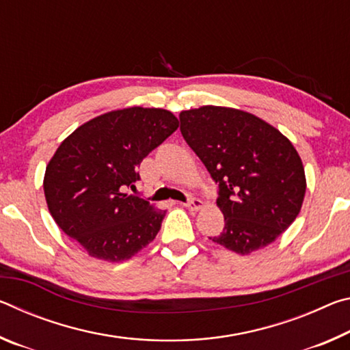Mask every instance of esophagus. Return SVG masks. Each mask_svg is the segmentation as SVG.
Returning <instances> with one entry per match:
<instances>
[{
    "label": "esophagus",
    "mask_w": 350,
    "mask_h": 350,
    "mask_svg": "<svg viewBox=\"0 0 350 350\" xmlns=\"http://www.w3.org/2000/svg\"><path fill=\"white\" fill-rule=\"evenodd\" d=\"M183 206H187L188 210H193V211H198V210H200L204 206V202L200 199H196V198H191V199H188V202H185V204H182Z\"/></svg>",
    "instance_id": "esophagus-1"
}]
</instances>
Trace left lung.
I'll return each mask as SVG.
<instances>
[{
    "label": "left lung",
    "instance_id": "left-lung-1",
    "mask_svg": "<svg viewBox=\"0 0 350 350\" xmlns=\"http://www.w3.org/2000/svg\"><path fill=\"white\" fill-rule=\"evenodd\" d=\"M180 133L219 185L224 230L213 242L239 254L271 244L299 215L306 174L286 135L250 112L200 106L180 112Z\"/></svg>",
    "mask_w": 350,
    "mask_h": 350
}]
</instances>
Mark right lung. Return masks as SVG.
<instances>
[{
  "label": "right lung",
  "mask_w": 350,
  "mask_h": 350,
  "mask_svg": "<svg viewBox=\"0 0 350 350\" xmlns=\"http://www.w3.org/2000/svg\"><path fill=\"white\" fill-rule=\"evenodd\" d=\"M179 128L161 108L106 112L62 142L44 173L52 217L92 258L122 262L161 230L165 210L126 193L140 179V162Z\"/></svg>",
  "instance_id": "1"
}]
</instances>
